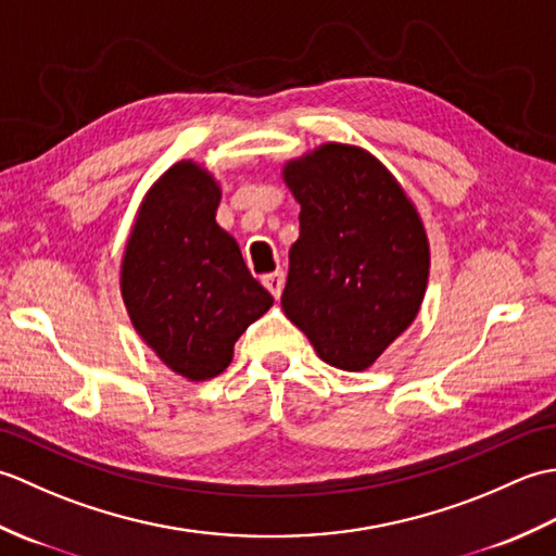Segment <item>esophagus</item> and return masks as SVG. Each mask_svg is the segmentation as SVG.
<instances>
[{"label": "esophagus", "mask_w": 556, "mask_h": 556, "mask_svg": "<svg viewBox=\"0 0 556 556\" xmlns=\"http://www.w3.org/2000/svg\"><path fill=\"white\" fill-rule=\"evenodd\" d=\"M263 285L267 287V291L271 293V296L279 299L281 296V289H285V271L277 269V271H271V275H265L263 277Z\"/></svg>", "instance_id": "1"}]
</instances>
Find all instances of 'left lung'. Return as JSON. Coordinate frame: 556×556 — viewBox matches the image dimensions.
I'll return each instance as SVG.
<instances>
[{"label": "left lung", "instance_id": "8db88e82", "mask_svg": "<svg viewBox=\"0 0 556 556\" xmlns=\"http://www.w3.org/2000/svg\"><path fill=\"white\" fill-rule=\"evenodd\" d=\"M281 176L301 205L281 308L325 363L361 372L416 320L428 233L394 174L363 148L325 143Z\"/></svg>", "mask_w": 556, "mask_h": 556}]
</instances>
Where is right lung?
I'll use <instances>...</instances> for the list:
<instances>
[{"mask_svg": "<svg viewBox=\"0 0 556 556\" xmlns=\"http://www.w3.org/2000/svg\"><path fill=\"white\" fill-rule=\"evenodd\" d=\"M219 184L184 160L152 184L122 260V299L140 339L191 382L227 370L233 344L275 299L215 215Z\"/></svg>", "mask_w": 556, "mask_h": 556, "instance_id": "add662e5", "label": "right lung"}]
</instances>
